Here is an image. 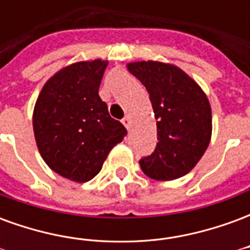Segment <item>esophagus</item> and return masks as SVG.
Returning a JSON list of instances; mask_svg holds the SVG:
<instances>
[{"mask_svg": "<svg viewBox=\"0 0 250 250\" xmlns=\"http://www.w3.org/2000/svg\"><path fill=\"white\" fill-rule=\"evenodd\" d=\"M122 123L125 125V128H130V125H131L130 116H125V118L122 119Z\"/></svg>", "mask_w": 250, "mask_h": 250, "instance_id": "esophagus-1", "label": "esophagus"}]
</instances>
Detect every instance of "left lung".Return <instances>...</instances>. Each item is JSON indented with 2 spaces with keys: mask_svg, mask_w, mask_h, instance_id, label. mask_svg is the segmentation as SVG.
Returning a JSON list of instances; mask_svg holds the SVG:
<instances>
[{
  "mask_svg": "<svg viewBox=\"0 0 250 250\" xmlns=\"http://www.w3.org/2000/svg\"><path fill=\"white\" fill-rule=\"evenodd\" d=\"M128 71L146 87L157 122L158 143L139 161L147 177L181 178L198 163L211 138L209 100L178 66L158 62H130Z\"/></svg>",
  "mask_w": 250,
  "mask_h": 250,
  "instance_id": "left-lung-1",
  "label": "left lung"
}]
</instances>
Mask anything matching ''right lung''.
Returning <instances> with one entry per match:
<instances>
[{"instance_id":"right-lung-1","label":"right lung","mask_w":250,"mask_h":250,"mask_svg":"<svg viewBox=\"0 0 250 250\" xmlns=\"http://www.w3.org/2000/svg\"><path fill=\"white\" fill-rule=\"evenodd\" d=\"M107 64L93 60L62 68L36 102L33 131L41 157L55 173L75 182L96 177L111 148L127 135L99 96Z\"/></svg>"}]
</instances>
